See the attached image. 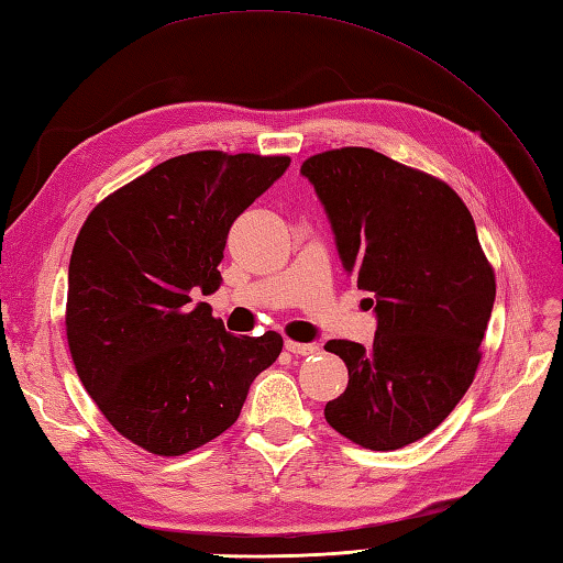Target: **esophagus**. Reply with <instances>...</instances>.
Masks as SVG:
<instances>
[{
  "mask_svg": "<svg viewBox=\"0 0 563 563\" xmlns=\"http://www.w3.org/2000/svg\"><path fill=\"white\" fill-rule=\"evenodd\" d=\"M285 349L290 351V354H297V356H312L319 351V346L314 344H302V341H285Z\"/></svg>",
  "mask_w": 563,
  "mask_h": 563,
  "instance_id": "34e87169",
  "label": "esophagus"
}]
</instances>
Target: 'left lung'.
I'll return each instance as SVG.
<instances>
[{"label":"left lung","instance_id":"8db88e82","mask_svg":"<svg viewBox=\"0 0 563 563\" xmlns=\"http://www.w3.org/2000/svg\"><path fill=\"white\" fill-rule=\"evenodd\" d=\"M300 173L378 317L371 346L327 341L349 385L324 417L358 446L402 449L442 424L476 378L493 266L468 207L432 175L358 146L317 153Z\"/></svg>","mask_w":563,"mask_h":563}]
</instances>
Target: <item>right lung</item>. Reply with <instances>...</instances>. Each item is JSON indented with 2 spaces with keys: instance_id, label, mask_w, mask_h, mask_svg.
Segmentation results:
<instances>
[{
  "instance_id": "1",
  "label": "right lung",
  "mask_w": 563,
  "mask_h": 563,
  "mask_svg": "<svg viewBox=\"0 0 563 563\" xmlns=\"http://www.w3.org/2000/svg\"><path fill=\"white\" fill-rule=\"evenodd\" d=\"M288 156L195 151L104 197L68 268L65 332L109 424L156 456H180L239 420L283 336H234L212 307L229 229L288 170Z\"/></svg>"
}]
</instances>
